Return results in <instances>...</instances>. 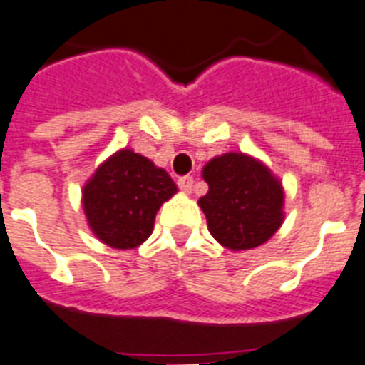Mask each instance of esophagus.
Masks as SVG:
<instances>
[{"label":"esophagus","instance_id":"esophagus-1","mask_svg":"<svg viewBox=\"0 0 365 365\" xmlns=\"http://www.w3.org/2000/svg\"><path fill=\"white\" fill-rule=\"evenodd\" d=\"M192 183H195V180H192V176H182V178H178V187L182 189V191H185V192H191Z\"/></svg>","mask_w":365,"mask_h":365}]
</instances>
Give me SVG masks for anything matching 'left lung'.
I'll return each instance as SVG.
<instances>
[{"label": "left lung", "instance_id": "8db88e82", "mask_svg": "<svg viewBox=\"0 0 365 365\" xmlns=\"http://www.w3.org/2000/svg\"><path fill=\"white\" fill-rule=\"evenodd\" d=\"M202 178L210 191L198 200L210 234L230 250L259 247L284 220V189L262 161L230 152L207 161Z\"/></svg>", "mask_w": 365, "mask_h": 365}]
</instances>
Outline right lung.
<instances>
[{
	"mask_svg": "<svg viewBox=\"0 0 365 365\" xmlns=\"http://www.w3.org/2000/svg\"><path fill=\"white\" fill-rule=\"evenodd\" d=\"M178 191L167 170L122 148L106 159L83 187V211L93 234L113 249L145 243L155 213Z\"/></svg>",
	"mask_w": 365,
	"mask_h": 365,
	"instance_id": "add662e5",
	"label": "right lung"
}]
</instances>
